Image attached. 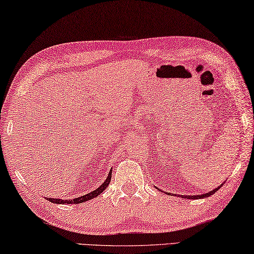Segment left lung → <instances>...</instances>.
Masks as SVG:
<instances>
[{
	"label": "left lung",
	"mask_w": 254,
	"mask_h": 254,
	"mask_svg": "<svg viewBox=\"0 0 254 254\" xmlns=\"http://www.w3.org/2000/svg\"><path fill=\"white\" fill-rule=\"evenodd\" d=\"M223 186V185H222ZM222 186H219V187H217V188H215L214 190H211V191H209V192H207V193H203V194H199V196H184V194H182V198H187V199H198V198H206V197H209V196H211V194L213 193H215L216 191H217L219 188H221Z\"/></svg>",
	"instance_id": "obj_1"
}]
</instances>
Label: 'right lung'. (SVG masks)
<instances>
[{"instance_id": "1", "label": "right lung", "mask_w": 254, "mask_h": 254, "mask_svg": "<svg viewBox=\"0 0 254 254\" xmlns=\"http://www.w3.org/2000/svg\"><path fill=\"white\" fill-rule=\"evenodd\" d=\"M111 172H112V170H110V172H109V174H108V177L105 180V182H103V184L100 186L98 189L91 191L90 193H86V194H84V196L78 197V198H75V199H68V200H64V199H56V198L55 199L47 198V200L52 201L53 203H81V202H84L86 200H90V199L99 196L100 193L105 191V189L107 188L108 185H109V182L111 181Z\"/></svg>"}]
</instances>
